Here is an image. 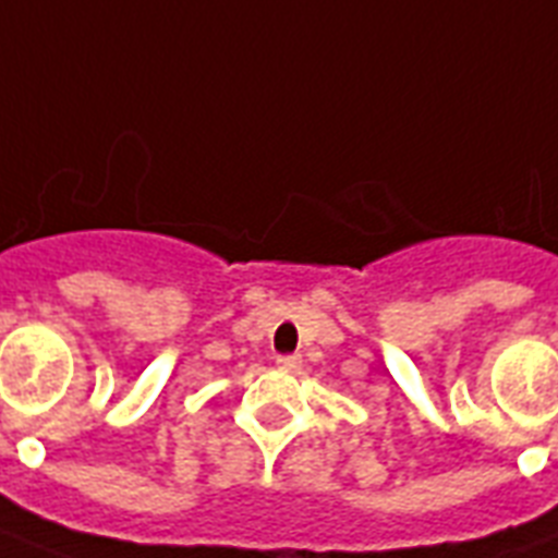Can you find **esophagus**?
Instances as JSON below:
<instances>
[{
  "mask_svg": "<svg viewBox=\"0 0 558 558\" xmlns=\"http://www.w3.org/2000/svg\"><path fill=\"white\" fill-rule=\"evenodd\" d=\"M275 365H278V371H283V373H295L298 367H301V359H298V356H278V362H275Z\"/></svg>",
  "mask_w": 558,
  "mask_h": 558,
  "instance_id": "esophagus-1",
  "label": "esophagus"
}]
</instances>
